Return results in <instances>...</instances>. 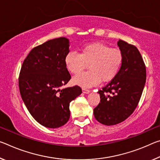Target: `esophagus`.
<instances>
[{
  "instance_id": "34e87169",
  "label": "esophagus",
  "mask_w": 160,
  "mask_h": 160,
  "mask_svg": "<svg viewBox=\"0 0 160 160\" xmlns=\"http://www.w3.org/2000/svg\"><path fill=\"white\" fill-rule=\"evenodd\" d=\"M82 92L83 93H85V94H88L89 93L90 91L89 90H87V89H85V88H82Z\"/></svg>"
}]
</instances>
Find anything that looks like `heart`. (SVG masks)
<instances>
[{
  "instance_id": "heart-1",
  "label": "heart",
  "mask_w": 160,
  "mask_h": 160,
  "mask_svg": "<svg viewBox=\"0 0 160 160\" xmlns=\"http://www.w3.org/2000/svg\"><path fill=\"white\" fill-rule=\"evenodd\" d=\"M123 62L119 48H112L102 42H92L80 49V54L70 52L65 55L68 70L77 75L87 68L89 70L73 78L72 83L82 88H91L99 82H108L115 78Z\"/></svg>"
}]
</instances>
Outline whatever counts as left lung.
<instances>
[{"mask_svg": "<svg viewBox=\"0 0 160 160\" xmlns=\"http://www.w3.org/2000/svg\"><path fill=\"white\" fill-rule=\"evenodd\" d=\"M123 54L120 71L110 82L99 90L100 102L93 110L96 120L105 125L125 120L135 110L146 82V68L138 48L120 40Z\"/></svg>", "mask_w": 160, "mask_h": 160, "instance_id": "left-lung-1", "label": "left lung"}]
</instances>
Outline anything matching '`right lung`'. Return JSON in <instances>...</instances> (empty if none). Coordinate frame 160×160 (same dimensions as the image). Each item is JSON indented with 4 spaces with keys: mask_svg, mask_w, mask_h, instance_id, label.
<instances>
[{
    "mask_svg": "<svg viewBox=\"0 0 160 160\" xmlns=\"http://www.w3.org/2000/svg\"><path fill=\"white\" fill-rule=\"evenodd\" d=\"M70 41L58 38L34 48L22 63L19 76L22 100L30 115L48 128L64 125L70 118V103L78 97L79 86L62 88L71 76L65 65Z\"/></svg>",
    "mask_w": 160,
    "mask_h": 160,
    "instance_id": "1",
    "label": "right lung"
}]
</instances>
